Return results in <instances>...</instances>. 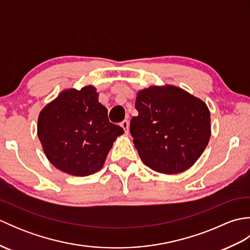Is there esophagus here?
<instances>
[{"mask_svg":"<svg viewBox=\"0 0 250 250\" xmlns=\"http://www.w3.org/2000/svg\"><path fill=\"white\" fill-rule=\"evenodd\" d=\"M120 125L122 126V129L125 130V133H128V132H129V121L128 120H124L120 124Z\"/></svg>","mask_w":250,"mask_h":250,"instance_id":"34e87169","label":"esophagus"}]
</instances>
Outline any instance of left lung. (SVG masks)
<instances>
[{
  "label": "left lung",
  "mask_w": 250,
  "mask_h": 250,
  "mask_svg": "<svg viewBox=\"0 0 250 250\" xmlns=\"http://www.w3.org/2000/svg\"><path fill=\"white\" fill-rule=\"evenodd\" d=\"M135 107L139 116L131 119L130 132L147 167L162 174H177L198 161L211 132L204 101L164 84L140 90Z\"/></svg>",
  "instance_id": "8db88e82"
}]
</instances>
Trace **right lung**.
<instances>
[{"label": "right lung", "mask_w": 250, "mask_h": 250, "mask_svg": "<svg viewBox=\"0 0 250 250\" xmlns=\"http://www.w3.org/2000/svg\"><path fill=\"white\" fill-rule=\"evenodd\" d=\"M125 131L111 124L95 87L64 89L41 110L37 136L47 159L60 171L88 176L103 167L117 137Z\"/></svg>", "instance_id": "obj_1"}]
</instances>
